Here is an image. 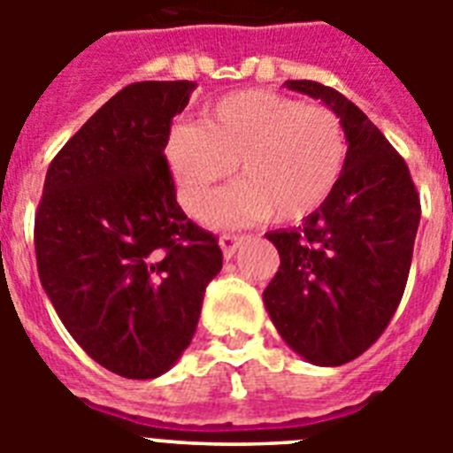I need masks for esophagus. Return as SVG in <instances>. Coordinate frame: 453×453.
Masks as SVG:
<instances>
[{
	"mask_svg": "<svg viewBox=\"0 0 453 453\" xmlns=\"http://www.w3.org/2000/svg\"><path fill=\"white\" fill-rule=\"evenodd\" d=\"M247 240V235H222V238H219V247H222V254H224V258H231V256L235 254V251H238V247L242 245V242H245Z\"/></svg>",
	"mask_w": 453,
	"mask_h": 453,
	"instance_id": "obj_1",
	"label": "esophagus"
}]
</instances>
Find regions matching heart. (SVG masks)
<instances>
[{"label":"heart","instance_id":"obj_1","mask_svg":"<svg viewBox=\"0 0 453 453\" xmlns=\"http://www.w3.org/2000/svg\"><path fill=\"white\" fill-rule=\"evenodd\" d=\"M165 154L190 213L202 211L213 183L229 177L238 163L242 181L208 202L206 222L238 226L267 215L299 222L338 188L347 134L329 106L272 90H240L208 106L202 124H177Z\"/></svg>","mask_w":453,"mask_h":453}]
</instances>
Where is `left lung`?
I'll return each mask as SVG.
<instances>
[{
	"label": "left lung",
	"mask_w": 453,
	"mask_h": 453,
	"mask_svg": "<svg viewBox=\"0 0 453 453\" xmlns=\"http://www.w3.org/2000/svg\"><path fill=\"white\" fill-rule=\"evenodd\" d=\"M283 86L338 115L347 163L329 202L302 226L265 235L281 265L263 302L290 349L338 367L370 349L397 311L422 208L406 161L361 108L318 81Z\"/></svg>",
	"instance_id": "8db88e82"
}]
</instances>
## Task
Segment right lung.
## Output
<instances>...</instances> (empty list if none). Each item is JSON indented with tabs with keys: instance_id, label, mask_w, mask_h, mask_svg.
I'll return each instance as SVG.
<instances>
[{
	"instance_id": "right-lung-1",
	"label": "right lung",
	"mask_w": 453,
	"mask_h": 453,
	"mask_svg": "<svg viewBox=\"0 0 453 453\" xmlns=\"http://www.w3.org/2000/svg\"><path fill=\"white\" fill-rule=\"evenodd\" d=\"M195 88H122L56 154L35 213L47 297L92 361L124 379H156L181 358L222 270L218 238L181 211L165 158Z\"/></svg>"
}]
</instances>
